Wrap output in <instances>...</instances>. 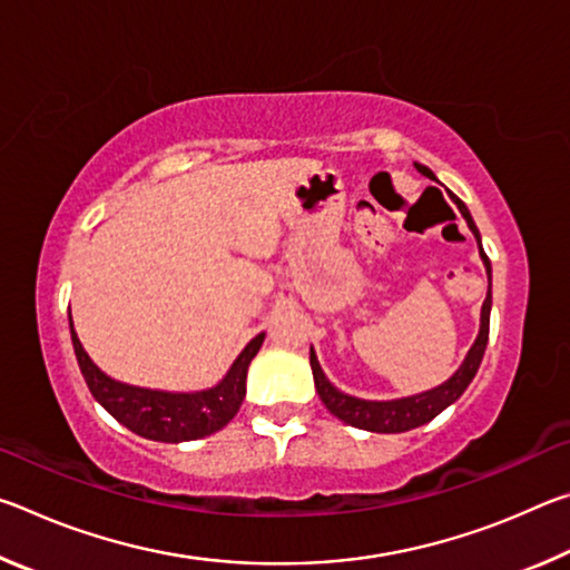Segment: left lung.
Instances as JSON below:
<instances>
[{
  "instance_id": "1",
  "label": "left lung",
  "mask_w": 570,
  "mask_h": 570,
  "mask_svg": "<svg viewBox=\"0 0 570 570\" xmlns=\"http://www.w3.org/2000/svg\"><path fill=\"white\" fill-rule=\"evenodd\" d=\"M414 168H417L422 176L435 180V173H432L428 166L414 163ZM452 200H455V206L460 208L462 218L468 220L472 236L478 238V246H480V230L475 226V220H472L468 206L462 204L458 196H452ZM480 258H482V264H485V272L490 278V258L485 256L482 246H480ZM490 306H493V294H490V288H488V296H485V302H482V312H480V334H478L475 344L470 346V352L465 356V362L460 364V370L452 374L448 382H442L440 387L428 390L422 394H412V397L390 400V402H372V400H360V397H352V394H344L336 390L330 380H326V374L320 366V360H316V354L312 350V354H308V362H312L314 384L324 402V407L330 410L334 417H340L342 422L352 424V428L370 430V432H407V430L420 428V424H424V422L435 420L442 410L450 407L455 400H460V394L468 390V384L478 374V366L482 362V354H485L488 334H490Z\"/></svg>"
}]
</instances>
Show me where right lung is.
I'll return each mask as SVG.
<instances>
[{"label": "right lung", "instance_id": "right-lung-1", "mask_svg": "<svg viewBox=\"0 0 570 570\" xmlns=\"http://www.w3.org/2000/svg\"><path fill=\"white\" fill-rule=\"evenodd\" d=\"M70 334L77 364L92 397L108 410L115 420L125 424L130 432L156 442H188L208 438L236 417L240 402L246 397V372L256 352L262 350L264 336L258 334L246 344V350L236 356L226 377L216 387L200 392H160L132 387L100 372V366L82 350L77 340L72 316Z\"/></svg>", "mask_w": 570, "mask_h": 570}]
</instances>
